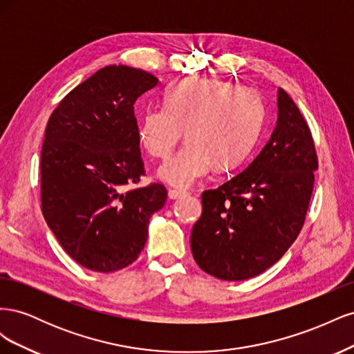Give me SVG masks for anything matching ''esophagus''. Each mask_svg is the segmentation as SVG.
Listing matches in <instances>:
<instances>
[{"instance_id":"1","label":"esophagus","mask_w":354,"mask_h":354,"mask_svg":"<svg viewBox=\"0 0 354 354\" xmlns=\"http://www.w3.org/2000/svg\"><path fill=\"white\" fill-rule=\"evenodd\" d=\"M183 196H187V192L177 190V189H169L168 190V198L169 199H178V198H183Z\"/></svg>"}]
</instances>
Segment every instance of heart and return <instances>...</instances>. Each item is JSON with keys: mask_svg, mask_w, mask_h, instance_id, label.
<instances>
[{"mask_svg": "<svg viewBox=\"0 0 354 354\" xmlns=\"http://www.w3.org/2000/svg\"><path fill=\"white\" fill-rule=\"evenodd\" d=\"M264 122L260 94L248 87L190 78L171 87L164 106L143 112L138 140L149 155L165 159L183 130L187 143L159 168L165 183L186 189L218 167L241 162L251 152Z\"/></svg>", "mask_w": 354, "mask_h": 354, "instance_id": "1", "label": "heart"}]
</instances>
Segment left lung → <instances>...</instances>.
Returning a JSON list of instances; mask_svg holds the SVG:
<instances>
[{
  "instance_id": "obj_1",
  "label": "left lung",
  "mask_w": 354,
  "mask_h": 354,
  "mask_svg": "<svg viewBox=\"0 0 354 354\" xmlns=\"http://www.w3.org/2000/svg\"><path fill=\"white\" fill-rule=\"evenodd\" d=\"M317 169L310 128L294 100L277 90V121L242 173L202 194L190 248L203 272L245 281L272 267L301 230Z\"/></svg>"
}]
</instances>
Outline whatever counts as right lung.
Segmentation results:
<instances>
[{
	"label": "right lung",
	"mask_w": 354,
	"mask_h": 354,
	"mask_svg": "<svg viewBox=\"0 0 354 354\" xmlns=\"http://www.w3.org/2000/svg\"><path fill=\"white\" fill-rule=\"evenodd\" d=\"M158 85L146 71L106 66L53 111L41 149V209L62 248L85 269L121 270L137 260L167 189L125 190L145 174L134 103Z\"/></svg>",
	"instance_id": "add662e5"
}]
</instances>
